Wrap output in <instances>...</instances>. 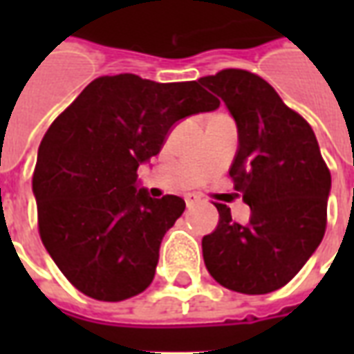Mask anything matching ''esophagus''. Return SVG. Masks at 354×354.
Segmentation results:
<instances>
[{
  "mask_svg": "<svg viewBox=\"0 0 354 354\" xmlns=\"http://www.w3.org/2000/svg\"><path fill=\"white\" fill-rule=\"evenodd\" d=\"M197 203H201V199L197 197V195H192V193H189V195H185V205H187V207H195Z\"/></svg>",
  "mask_w": 354,
  "mask_h": 354,
  "instance_id": "obj_1",
  "label": "esophagus"
}]
</instances>
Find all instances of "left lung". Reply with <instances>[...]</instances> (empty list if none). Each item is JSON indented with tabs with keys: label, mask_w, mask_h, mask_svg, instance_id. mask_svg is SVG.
I'll use <instances>...</instances> for the list:
<instances>
[{
	"label": "left lung",
	"mask_w": 354,
	"mask_h": 354,
	"mask_svg": "<svg viewBox=\"0 0 354 354\" xmlns=\"http://www.w3.org/2000/svg\"><path fill=\"white\" fill-rule=\"evenodd\" d=\"M199 83L237 121L230 176L252 212L241 225L230 208L214 203L220 222L203 237L205 266L225 288L250 296L274 292L296 277L324 237L330 170L311 124L260 75L230 68Z\"/></svg>",
	"instance_id": "8db88e82"
}]
</instances>
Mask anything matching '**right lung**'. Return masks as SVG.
I'll return each instance as SVG.
<instances>
[{
    "label": "right lung",
    "instance_id": "right-lung-1",
    "mask_svg": "<svg viewBox=\"0 0 354 354\" xmlns=\"http://www.w3.org/2000/svg\"><path fill=\"white\" fill-rule=\"evenodd\" d=\"M220 100L199 81L102 75L45 132L32 187L43 245L68 281L98 301L151 284L165 233L184 214L176 195L136 189V170L161 151L170 127Z\"/></svg>",
    "mask_w": 354,
    "mask_h": 354
}]
</instances>
